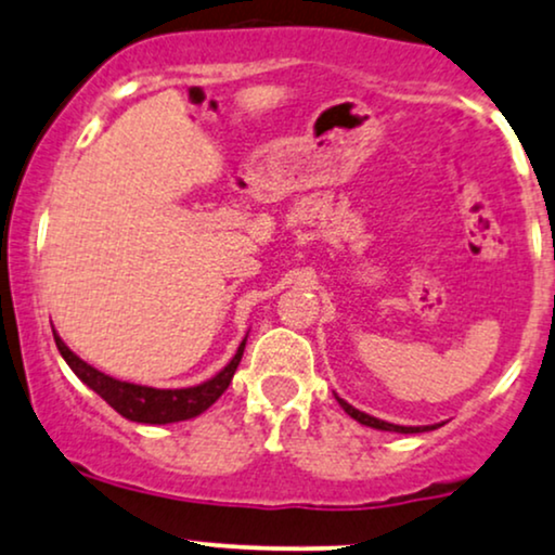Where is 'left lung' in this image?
<instances>
[{
  "instance_id": "8db88e82",
  "label": "left lung",
  "mask_w": 555,
  "mask_h": 555,
  "mask_svg": "<svg viewBox=\"0 0 555 555\" xmlns=\"http://www.w3.org/2000/svg\"><path fill=\"white\" fill-rule=\"evenodd\" d=\"M336 400H338V403H341V409H344L346 413H349V416L353 418V422H359V424H364V426H372V429H379V431L418 434V431H431V429H437V426H439V424H434V426H400V424H390V422H383V418L370 416V413H364V411L353 409V405L346 403L344 398H338V396H336Z\"/></svg>"
}]
</instances>
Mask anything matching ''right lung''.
Listing matches in <instances>:
<instances>
[{
  "mask_svg": "<svg viewBox=\"0 0 555 555\" xmlns=\"http://www.w3.org/2000/svg\"><path fill=\"white\" fill-rule=\"evenodd\" d=\"M53 341H56L59 351H62L64 362L72 366V372L82 379V383L95 390L111 409H116L124 418L137 424H176V422H185V418L198 416L204 413L209 405L217 400L222 392L230 387L232 375H235L240 359H243L245 351V338L243 344L237 346L235 357L230 359V364L224 366L219 375H214L206 383L196 385V387H180V390H157V387H146V385H133V383H124V379H116L105 372L95 370L92 364L82 362L75 351L66 346L59 333H53Z\"/></svg>",
  "mask_w": 555,
  "mask_h": 555,
  "instance_id": "1",
  "label": "right lung"
}]
</instances>
